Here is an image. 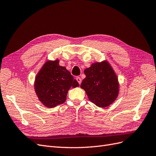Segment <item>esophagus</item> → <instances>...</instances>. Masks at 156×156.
I'll return each mask as SVG.
<instances>
[{
	"label": "esophagus",
	"mask_w": 156,
	"mask_h": 156,
	"mask_svg": "<svg viewBox=\"0 0 156 156\" xmlns=\"http://www.w3.org/2000/svg\"><path fill=\"white\" fill-rule=\"evenodd\" d=\"M76 80H77V81L78 82V83H79V84H81V77H76Z\"/></svg>",
	"instance_id": "1"
}]
</instances>
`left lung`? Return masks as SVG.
Here are the masks:
<instances>
[{
  "instance_id": "obj_1",
  "label": "left lung",
  "mask_w": 156,
  "mask_h": 156,
  "mask_svg": "<svg viewBox=\"0 0 156 156\" xmlns=\"http://www.w3.org/2000/svg\"><path fill=\"white\" fill-rule=\"evenodd\" d=\"M84 73L86 77L83 80L81 88L86 92L90 101L99 107L105 108L116 100L119 93V83L107 60L93 63Z\"/></svg>"
}]
</instances>
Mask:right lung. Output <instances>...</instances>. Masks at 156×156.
Here are the masks:
<instances>
[{
  "label": "right lung",
  "instance_id": "add662e5",
  "mask_svg": "<svg viewBox=\"0 0 156 156\" xmlns=\"http://www.w3.org/2000/svg\"><path fill=\"white\" fill-rule=\"evenodd\" d=\"M79 87L70 72L59 65V60H48L36 75L34 90L45 107L53 108L64 103L71 87Z\"/></svg>",
  "mask_w": 156,
  "mask_h": 156
}]
</instances>
